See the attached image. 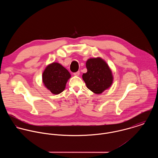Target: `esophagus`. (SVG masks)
<instances>
[{
    "label": "esophagus",
    "mask_w": 158,
    "mask_h": 158,
    "mask_svg": "<svg viewBox=\"0 0 158 158\" xmlns=\"http://www.w3.org/2000/svg\"><path fill=\"white\" fill-rule=\"evenodd\" d=\"M80 71H78V72H75V73H73V75H75V76H78V75H80Z\"/></svg>",
    "instance_id": "esophagus-1"
}]
</instances>
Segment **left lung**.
Segmentation results:
<instances>
[{
	"instance_id": "left-lung-1",
	"label": "left lung",
	"mask_w": 158,
	"mask_h": 158,
	"mask_svg": "<svg viewBox=\"0 0 158 158\" xmlns=\"http://www.w3.org/2000/svg\"><path fill=\"white\" fill-rule=\"evenodd\" d=\"M87 72L83 79L87 88L97 94H102L113 84L112 72L107 63L101 58L88 59L86 63Z\"/></svg>"
}]
</instances>
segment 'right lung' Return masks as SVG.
I'll list each match as a JSON object with an SVG mask.
<instances>
[{"mask_svg": "<svg viewBox=\"0 0 158 158\" xmlns=\"http://www.w3.org/2000/svg\"><path fill=\"white\" fill-rule=\"evenodd\" d=\"M70 74L66 68L58 63L48 64L43 73V82L53 94H59L64 90Z\"/></svg>", "mask_w": 158, "mask_h": 158, "instance_id": "1", "label": "right lung"}]
</instances>
